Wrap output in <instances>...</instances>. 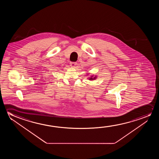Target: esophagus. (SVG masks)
<instances>
[{"mask_svg": "<svg viewBox=\"0 0 159 159\" xmlns=\"http://www.w3.org/2000/svg\"><path fill=\"white\" fill-rule=\"evenodd\" d=\"M76 64H77V63L75 62H71L70 63V66L72 67H74L76 65Z\"/></svg>", "mask_w": 159, "mask_h": 159, "instance_id": "1", "label": "esophagus"}]
</instances>
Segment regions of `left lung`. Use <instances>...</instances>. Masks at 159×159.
Wrapping results in <instances>:
<instances>
[{"mask_svg":"<svg viewBox=\"0 0 159 159\" xmlns=\"http://www.w3.org/2000/svg\"><path fill=\"white\" fill-rule=\"evenodd\" d=\"M96 76H94V78H93V76H91L90 78L89 79V80H94V79H96Z\"/></svg>","mask_w":159,"mask_h":159,"instance_id":"left-lung-1","label":"left lung"}]
</instances>
